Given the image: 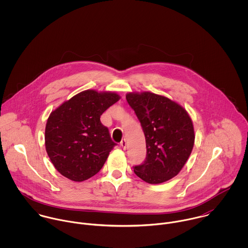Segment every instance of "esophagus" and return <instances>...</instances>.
<instances>
[{
	"mask_svg": "<svg viewBox=\"0 0 248 248\" xmlns=\"http://www.w3.org/2000/svg\"><path fill=\"white\" fill-rule=\"evenodd\" d=\"M120 145H121V147L122 148H126V146H127V141H126V140L125 139H123L122 140H121V142H120Z\"/></svg>",
	"mask_w": 248,
	"mask_h": 248,
	"instance_id": "esophagus-1",
	"label": "esophagus"
}]
</instances>
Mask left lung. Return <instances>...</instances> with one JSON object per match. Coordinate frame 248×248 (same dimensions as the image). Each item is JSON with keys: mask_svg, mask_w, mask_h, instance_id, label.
<instances>
[{"mask_svg": "<svg viewBox=\"0 0 248 248\" xmlns=\"http://www.w3.org/2000/svg\"><path fill=\"white\" fill-rule=\"evenodd\" d=\"M144 132L146 158L134 166L144 181L158 184L176 177L192 152L195 134L187 111L167 97L152 93H128Z\"/></svg>", "mask_w": 248, "mask_h": 248, "instance_id": "8db88e82", "label": "left lung"}]
</instances>
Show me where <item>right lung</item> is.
<instances>
[{
  "mask_svg": "<svg viewBox=\"0 0 248 248\" xmlns=\"http://www.w3.org/2000/svg\"><path fill=\"white\" fill-rule=\"evenodd\" d=\"M119 98L113 93L89 90L50 113L45 132L46 150L61 175L83 181L101 170L117 144L112 141L100 116Z\"/></svg>",
  "mask_w": 248,
  "mask_h": 248,
  "instance_id": "1",
  "label": "right lung"
}]
</instances>
